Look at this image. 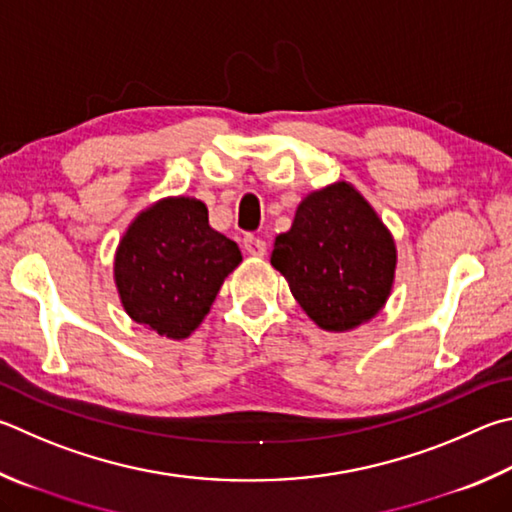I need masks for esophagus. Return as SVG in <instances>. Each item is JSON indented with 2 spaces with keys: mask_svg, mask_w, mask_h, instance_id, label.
I'll list each match as a JSON object with an SVG mask.
<instances>
[{
  "mask_svg": "<svg viewBox=\"0 0 512 512\" xmlns=\"http://www.w3.org/2000/svg\"><path fill=\"white\" fill-rule=\"evenodd\" d=\"M244 250L248 255H255V257H264L266 255V241L262 237H255V235H246L244 237Z\"/></svg>",
  "mask_w": 512,
  "mask_h": 512,
  "instance_id": "obj_1",
  "label": "esophagus"
}]
</instances>
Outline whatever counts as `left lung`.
Wrapping results in <instances>:
<instances>
[{"label":"left lung","mask_w":512,"mask_h":512,"mask_svg":"<svg viewBox=\"0 0 512 512\" xmlns=\"http://www.w3.org/2000/svg\"><path fill=\"white\" fill-rule=\"evenodd\" d=\"M271 264L318 327L349 331L387 302L396 246L362 194L340 181L297 206L291 230L275 239Z\"/></svg>","instance_id":"left-lung-1"}]
</instances>
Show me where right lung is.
<instances>
[{
	"label": "right lung",
	"instance_id": "right-lung-1",
	"mask_svg": "<svg viewBox=\"0 0 512 512\" xmlns=\"http://www.w3.org/2000/svg\"><path fill=\"white\" fill-rule=\"evenodd\" d=\"M239 262L235 241L210 228L206 203L174 197L147 208L127 228L114 275L129 318L181 340L206 318Z\"/></svg>",
	"mask_w": 512,
	"mask_h": 512
}]
</instances>
